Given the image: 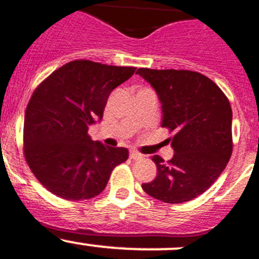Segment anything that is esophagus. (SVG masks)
I'll use <instances>...</instances> for the list:
<instances>
[{
	"mask_svg": "<svg viewBox=\"0 0 259 259\" xmlns=\"http://www.w3.org/2000/svg\"><path fill=\"white\" fill-rule=\"evenodd\" d=\"M130 158L132 159H142L143 158V154H141L139 153V152H137V151H130Z\"/></svg>",
	"mask_w": 259,
	"mask_h": 259,
	"instance_id": "obj_1",
	"label": "esophagus"
}]
</instances>
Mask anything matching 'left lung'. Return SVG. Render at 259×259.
I'll return each instance as SVG.
<instances>
[{
    "label": "left lung",
    "instance_id": "8db88e82",
    "mask_svg": "<svg viewBox=\"0 0 259 259\" xmlns=\"http://www.w3.org/2000/svg\"><path fill=\"white\" fill-rule=\"evenodd\" d=\"M156 91L162 108L161 126L174 132L172 158L152 157L157 176L142 185L166 203H183L206 192L221 175L233 152L230 102L204 75L189 70L138 69Z\"/></svg>",
    "mask_w": 259,
    "mask_h": 259
}]
</instances>
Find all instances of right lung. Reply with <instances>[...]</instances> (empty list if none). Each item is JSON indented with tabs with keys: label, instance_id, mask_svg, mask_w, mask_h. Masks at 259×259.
<instances>
[{
	"label": "right lung",
	"instance_id": "1",
	"mask_svg": "<svg viewBox=\"0 0 259 259\" xmlns=\"http://www.w3.org/2000/svg\"><path fill=\"white\" fill-rule=\"evenodd\" d=\"M135 70L76 60L35 89L24 118V154L48 192L67 200L93 198L126 161V148L93 142L88 129L102 120L111 92Z\"/></svg>",
	"mask_w": 259,
	"mask_h": 259
}]
</instances>
